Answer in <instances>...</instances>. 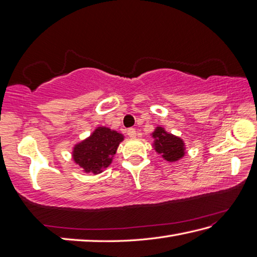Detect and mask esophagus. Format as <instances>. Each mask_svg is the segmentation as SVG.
Masks as SVG:
<instances>
[{
  "label": "esophagus",
  "instance_id": "obj_1",
  "mask_svg": "<svg viewBox=\"0 0 257 257\" xmlns=\"http://www.w3.org/2000/svg\"><path fill=\"white\" fill-rule=\"evenodd\" d=\"M127 134H128V136H129L130 138H136V136H137V133H136V130H135L134 128H130V129H128Z\"/></svg>",
  "mask_w": 257,
  "mask_h": 257
}]
</instances>
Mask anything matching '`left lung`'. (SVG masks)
I'll use <instances>...</instances> for the list:
<instances>
[{
    "label": "left lung",
    "mask_w": 257,
    "mask_h": 257,
    "mask_svg": "<svg viewBox=\"0 0 257 257\" xmlns=\"http://www.w3.org/2000/svg\"><path fill=\"white\" fill-rule=\"evenodd\" d=\"M150 135L154 139L152 147L166 161L177 162L187 154L183 139L168 133L161 125L156 127L155 132Z\"/></svg>",
    "instance_id": "obj_1"
}]
</instances>
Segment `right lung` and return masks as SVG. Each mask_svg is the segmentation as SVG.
<instances>
[{
  "label": "right lung",
  "instance_id": "obj_1",
  "mask_svg": "<svg viewBox=\"0 0 257 257\" xmlns=\"http://www.w3.org/2000/svg\"><path fill=\"white\" fill-rule=\"evenodd\" d=\"M124 136L108 127H97L89 137L73 147L72 158L86 173L99 174L111 165Z\"/></svg>",
  "mask_w": 257,
  "mask_h": 257
}]
</instances>
